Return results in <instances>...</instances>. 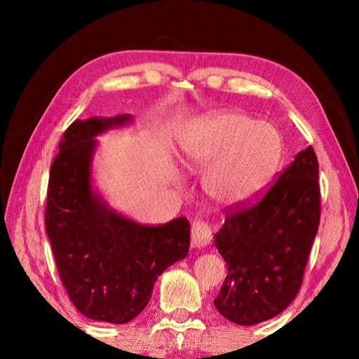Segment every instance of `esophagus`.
<instances>
[{"mask_svg":"<svg viewBox=\"0 0 359 359\" xmlns=\"http://www.w3.org/2000/svg\"><path fill=\"white\" fill-rule=\"evenodd\" d=\"M212 238V228L204 220H194L191 224V242L194 247L208 245Z\"/></svg>","mask_w":359,"mask_h":359,"instance_id":"esophagus-1","label":"esophagus"}]
</instances>
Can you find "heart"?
<instances>
[{
  "instance_id": "heart-1",
  "label": "heart",
  "mask_w": 359,
  "mask_h": 359,
  "mask_svg": "<svg viewBox=\"0 0 359 359\" xmlns=\"http://www.w3.org/2000/svg\"><path fill=\"white\" fill-rule=\"evenodd\" d=\"M280 151L274 126L239 111L204 115L180 137L184 166L205 172V194L224 208H238L257 196L274 174Z\"/></svg>"
}]
</instances>
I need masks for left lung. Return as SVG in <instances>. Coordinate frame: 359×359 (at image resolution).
<instances>
[{
  "mask_svg": "<svg viewBox=\"0 0 359 359\" xmlns=\"http://www.w3.org/2000/svg\"><path fill=\"white\" fill-rule=\"evenodd\" d=\"M318 160L309 145L250 208H229L215 247L228 274L214 299L224 318L242 326L276 317L302 285L320 224Z\"/></svg>",
  "mask_w": 359,
  "mask_h": 359,
  "instance_id": "left-lung-1",
  "label": "left lung"
}]
</instances>
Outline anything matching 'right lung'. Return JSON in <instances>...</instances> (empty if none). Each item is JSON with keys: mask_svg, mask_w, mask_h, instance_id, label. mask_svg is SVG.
I'll use <instances>...</instances> for the list:
<instances>
[{"mask_svg": "<svg viewBox=\"0 0 359 359\" xmlns=\"http://www.w3.org/2000/svg\"><path fill=\"white\" fill-rule=\"evenodd\" d=\"M131 115L76 120L50 166L46 231L69 299L90 320L128 323L147 306L156 278L190 247L185 217L147 226L115 212L92 187L96 136Z\"/></svg>", "mask_w": 359, "mask_h": 359, "instance_id": "right-lung-1", "label": "right lung"}]
</instances>
